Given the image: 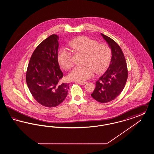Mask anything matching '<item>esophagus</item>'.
<instances>
[{
	"label": "esophagus",
	"mask_w": 154,
	"mask_h": 154,
	"mask_svg": "<svg viewBox=\"0 0 154 154\" xmlns=\"http://www.w3.org/2000/svg\"><path fill=\"white\" fill-rule=\"evenodd\" d=\"M77 82V83H79V84H80V85H85L86 83H87V82H80V81H78V82Z\"/></svg>",
	"instance_id": "esophagus-1"
}]
</instances>
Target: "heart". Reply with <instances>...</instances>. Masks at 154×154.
Instances as JSON below:
<instances>
[{
	"mask_svg": "<svg viewBox=\"0 0 154 154\" xmlns=\"http://www.w3.org/2000/svg\"><path fill=\"white\" fill-rule=\"evenodd\" d=\"M69 46L74 51L84 54V65L74 67L69 75L71 80H87L93 76L95 72L97 74L103 72L110 63L111 50L106 43H99L96 40L83 36L72 40ZM58 60L59 65L65 70H69L73 66L72 53L65 48L59 50Z\"/></svg>",
	"mask_w": 154,
	"mask_h": 154,
	"instance_id": "heart-1",
	"label": "heart"
}]
</instances>
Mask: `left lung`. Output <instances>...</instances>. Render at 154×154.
I'll use <instances>...</instances> for the list:
<instances>
[{
  "label": "left lung",
  "mask_w": 154,
  "mask_h": 154,
  "mask_svg": "<svg viewBox=\"0 0 154 154\" xmlns=\"http://www.w3.org/2000/svg\"><path fill=\"white\" fill-rule=\"evenodd\" d=\"M111 49L112 58L106 72L96 82L92 97L99 102H110L115 99L124 88L128 71L124 53L114 40L102 33Z\"/></svg>",
  "instance_id": "8db88e82"
}]
</instances>
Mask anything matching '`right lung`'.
<instances>
[{
    "mask_svg": "<svg viewBox=\"0 0 154 154\" xmlns=\"http://www.w3.org/2000/svg\"><path fill=\"white\" fill-rule=\"evenodd\" d=\"M58 36L52 35L37 45L26 73L30 92L37 102L47 107H55L66 98V83H60L63 74L58 60Z\"/></svg>",
    "mask_w": 154,
    "mask_h": 154,
    "instance_id": "obj_1",
    "label": "right lung"
}]
</instances>
